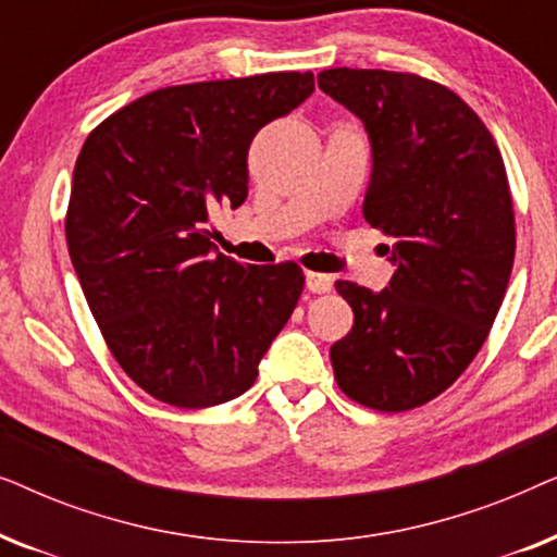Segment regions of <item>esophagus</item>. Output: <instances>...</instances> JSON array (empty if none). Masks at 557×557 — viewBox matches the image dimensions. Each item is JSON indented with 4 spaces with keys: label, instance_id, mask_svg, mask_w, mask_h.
I'll use <instances>...</instances> for the list:
<instances>
[{
    "label": "esophagus",
    "instance_id": "1",
    "mask_svg": "<svg viewBox=\"0 0 557 557\" xmlns=\"http://www.w3.org/2000/svg\"><path fill=\"white\" fill-rule=\"evenodd\" d=\"M332 276L319 271H307V288L311 294H330L332 292Z\"/></svg>",
    "mask_w": 557,
    "mask_h": 557
}]
</instances>
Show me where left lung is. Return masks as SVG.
I'll return each mask as SVG.
<instances>
[{
  "label": "left lung",
  "mask_w": 557,
  "mask_h": 557,
  "mask_svg": "<svg viewBox=\"0 0 557 557\" xmlns=\"http://www.w3.org/2000/svg\"><path fill=\"white\" fill-rule=\"evenodd\" d=\"M319 88L362 119L372 177L362 215L395 238L380 294L337 281L355 324L330 349L339 391L403 413L451 387L482 349L515 263L499 147L454 90L416 73L330 67Z\"/></svg>",
  "instance_id": "left-lung-1"
}]
</instances>
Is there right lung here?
I'll return each instance as SVG.
<instances>
[{
    "instance_id": "1",
    "label": "right lung",
    "mask_w": 557,
    "mask_h": 557,
    "mask_svg": "<svg viewBox=\"0 0 557 557\" xmlns=\"http://www.w3.org/2000/svg\"><path fill=\"white\" fill-rule=\"evenodd\" d=\"M311 90L314 75L296 71L159 88L83 144L67 250L113 360L151 398H238L296 309L301 265L215 253L210 215L246 202L250 141Z\"/></svg>"
}]
</instances>
